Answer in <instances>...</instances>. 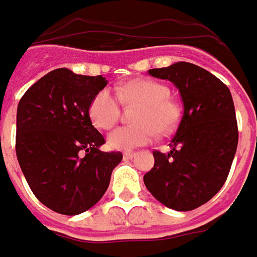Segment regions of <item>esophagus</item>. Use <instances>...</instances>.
Listing matches in <instances>:
<instances>
[{"label": "esophagus", "instance_id": "34e87169", "mask_svg": "<svg viewBox=\"0 0 257 257\" xmlns=\"http://www.w3.org/2000/svg\"><path fill=\"white\" fill-rule=\"evenodd\" d=\"M135 158V153L134 152H125L123 153V159H132Z\"/></svg>", "mask_w": 257, "mask_h": 257}]
</instances>
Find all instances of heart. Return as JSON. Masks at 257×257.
<instances>
[{
	"mask_svg": "<svg viewBox=\"0 0 257 257\" xmlns=\"http://www.w3.org/2000/svg\"><path fill=\"white\" fill-rule=\"evenodd\" d=\"M119 98L128 105H141L135 121L139 125L121 126L108 135V145L116 151H131L151 143L156 132L167 134L180 118L177 104L169 98L170 90L152 80H132L118 87ZM114 92L104 88L95 94L90 104V118L95 126L109 129L121 115V101Z\"/></svg>",
	"mask_w": 257,
	"mask_h": 257,
	"instance_id": "1",
	"label": "heart"
}]
</instances>
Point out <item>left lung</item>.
<instances>
[{
  "label": "left lung",
  "mask_w": 257,
  "mask_h": 257,
  "mask_svg": "<svg viewBox=\"0 0 257 257\" xmlns=\"http://www.w3.org/2000/svg\"><path fill=\"white\" fill-rule=\"evenodd\" d=\"M177 87L183 116L169 153L153 152L155 166L143 176L151 194L176 211H191L224 186L238 146V123L231 91L214 74L179 62L149 70Z\"/></svg>",
  "instance_id": "obj_1"
}]
</instances>
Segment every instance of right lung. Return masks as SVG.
I'll return each mask as SVG.
<instances>
[{"label":"right lung","mask_w":257,"mask_h":257,"mask_svg":"<svg viewBox=\"0 0 257 257\" xmlns=\"http://www.w3.org/2000/svg\"><path fill=\"white\" fill-rule=\"evenodd\" d=\"M108 83L56 69L24 94L17 109V158L32 193L48 208L78 215L109 186L121 152L99 151L104 136L92 125L90 104Z\"/></svg>","instance_id":"1"}]
</instances>
